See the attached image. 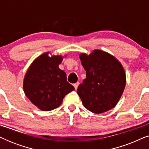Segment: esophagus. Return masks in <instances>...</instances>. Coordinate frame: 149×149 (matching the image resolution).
I'll return each mask as SVG.
<instances>
[{
    "mask_svg": "<svg viewBox=\"0 0 149 149\" xmlns=\"http://www.w3.org/2000/svg\"><path fill=\"white\" fill-rule=\"evenodd\" d=\"M79 84H80V83H79V82H77V83H74V87L75 89H77V88H78Z\"/></svg>",
    "mask_w": 149,
    "mask_h": 149,
    "instance_id": "1",
    "label": "esophagus"
}]
</instances>
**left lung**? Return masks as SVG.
I'll list each match as a JSON object with an SVG mask.
<instances>
[{
  "label": "left lung",
  "instance_id": "8db88e82",
  "mask_svg": "<svg viewBox=\"0 0 149 149\" xmlns=\"http://www.w3.org/2000/svg\"><path fill=\"white\" fill-rule=\"evenodd\" d=\"M86 79L77 93L89 111L100 114L113 109L121 98L126 77L123 67L112 55L95 49L90 55L80 54Z\"/></svg>",
  "mask_w": 149,
  "mask_h": 149
}]
</instances>
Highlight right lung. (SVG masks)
Wrapping results in <instances>:
<instances>
[{
	"label": "right lung",
	"instance_id": "1",
	"mask_svg": "<svg viewBox=\"0 0 149 149\" xmlns=\"http://www.w3.org/2000/svg\"><path fill=\"white\" fill-rule=\"evenodd\" d=\"M62 56H38L28 68L24 79V91L28 99L41 111L60 106L63 98L74 87L66 81V74L59 68Z\"/></svg>",
	"mask_w": 149,
	"mask_h": 149
}]
</instances>
